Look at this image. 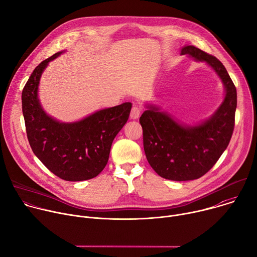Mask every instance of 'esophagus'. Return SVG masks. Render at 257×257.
Returning a JSON list of instances; mask_svg holds the SVG:
<instances>
[{
    "label": "esophagus",
    "instance_id": "1",
    "mask_svg": "<svg viewBox=\"0 0 257 257\" xmlns=\"http://www.w3.org/2000/svg\"><path fill=\"white\" fill-rule=\"evenodd\" d=\"M139 116H140V108L138 106H133L130 112V118L135 120V119H138Z\"/></svg>",
    "mask_w": 257,
    "mask_h": 257
}]
</instances>
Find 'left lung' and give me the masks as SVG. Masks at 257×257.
I'll list each match as a JSON object with an SVG mask.
<instances>
[{
    "mask_svg": "<svg viewBox=\"0 0 257 257\" xmlns=\"http://www.w3.org/2000/svg\"><path fill=\"white\" fill-rule=\"evenodd\" d=\"M180 55L203 62L214 71L224 85L223 101L209 118L194 124L146 103L139 122L145 156L156 173L168 180L190 181L207 173L226 151L234 130L237 91L225 66L215 57L194 46L182 47Z\"/></svg>",
    "mask_w": 257,
    "mask_h": 257,
    "instance_id": "1",
    "label": "left lung"
}]
</instances>
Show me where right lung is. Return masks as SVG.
<instances>
[{
  "label": "right lung",
  "instance_id": "1",
  "mask_svg": "<svg viewBox=\"0 0 257 257\" xmlns=\"http://www.w3.org/2000/svg\"><path fill=\"white\" fill-rule=\"evenodd\" d=\"M61 51L36 67L22 91V112L31 150L56 176L66 181L96 177L105 167L116 135L126 124L131 102L105 107L74 122L50 116L39 96L41 77Z\"/></svg>",
  "mask_w": 257,
  "mask_h": 257
}]
</instances>
